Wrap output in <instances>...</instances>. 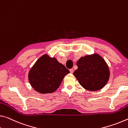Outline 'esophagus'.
Here are the masks:
<instances>
[{"mask_svg": "<svg viewBox=\"0 0 128 128\" xmlns=\"http://www.w3.org/2000/svg\"><path fill=\"white\" fill-rule=\"evenodd\" d=\"M70 73H71V74H73V72H74V70H73V69H70Z\"/></svg>", "mask_w": 128, "mask_h": 128, "instance_id": "34e87169", "label": "esophagus"}]
</instances>
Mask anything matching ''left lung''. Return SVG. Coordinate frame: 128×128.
Here are the masks:
<instances>
[{
    "mask_svg": "<svg viewBox=\"0 0 128 128\" xmlns=\"http://www.w3.org/2000/svg\"><path fill=\"white\" fill-rule=\"evenodd\" d=\"M77 66L78 68L74 75L86 90H98L108 82L109 67L104 58L98 54L82 57L77 62Z\"/></svg>",
    "mask_w": 128,
    "mask_h": 128,
    "instance_id": "1",
    "label": "left lung"
}]
</instances>
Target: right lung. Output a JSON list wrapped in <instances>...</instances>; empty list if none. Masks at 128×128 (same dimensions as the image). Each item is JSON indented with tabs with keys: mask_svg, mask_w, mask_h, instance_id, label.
<instances>
[{
	"mask_svg": "<svg viewBox=\"0 0 128 128\" xmlns=\"http://www.w3.org/2000/svg\"><path fill=\"white\" fill-rule=\"evenodd\" d=\"M70 72L55 58L44 54L36 61L28 73V80L36 91L42 94L53 93Z\"/></svg>",
	"mask_w": 128,
	"mask_h": 128,
	"instance_id": "obj_1",
	"label": "right lung"
}]
</instances>
